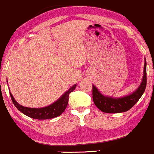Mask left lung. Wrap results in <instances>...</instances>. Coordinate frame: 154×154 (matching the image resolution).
Instances as JSON below:
<instances>
[{
	"instance_id": "obj_1",
	"label": "left lung",
	"mask_w": 154,
	"mask_h": 154,
	"mask_svg": "<svg viewBox=\"0 0 154 154\" xmlns=\"http://www.w3.org/2000/svg\"><path fill=\"white\" fill-rule=\"evenodd\" d=\"M146 87V60L145 59L143 76L139 87L130 94L120 98L103 95L93 85V99L95 105L103 112L109 114L122 113L130 110L143 94Z\"/></svg>"
}]
</instances>
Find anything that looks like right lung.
<instances>
[{"mask_svg": "<svg viewBox=\"0 0 154 154\" xmlns=\"http://www.w3.org/2000/svg\"><path fill=\"white\" fill-rule=\"evenodd\" d=\"M7 83H8V81H7ZM76 86H77V85H74L68 91L65 92L57 100H56L50 105L47 106L42 108H29L23 106L14 99L11 92L10 95L12 101H13L15 106L17 107V109L24 114H25L26 116L36 119H52V118L60 116L64 111L67 106V104H68L69 95L74 91Z\"/></svg>", "mask_w": 154, "mask_h": 154, "instance_id": "add662e5", "label": "right lung"}]
</instances>
